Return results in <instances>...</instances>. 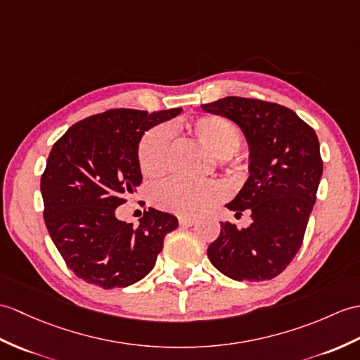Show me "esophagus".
I'll return each instance as SVG.
<instances>
[{
    "label": "esophagus",
    "instance_id": "esophagus-1",
    "mask_svg": "<svg viewBox=\"0 0 360 360\" xmlns=\"http://www.w3.org/2000/svg\"><path fill=\"white\" fill-rule=\"evenodd\" d=\"M196 221L193 218H179V225L181 227H191Z\"/></svg>",
    "mask_w": 360,
    "mask_h": 360
}]
</instances>
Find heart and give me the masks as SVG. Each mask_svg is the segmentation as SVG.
Masks as SVG:
<instances>
[{
  "label": "heart",
  "mask_w": 360,
  "mask_h": 360,
  "mask_svg": "<svg viewBox=\"0 0 360 360\" xmlns=\"http://www.w3.org/2000/svg\"><path fill=\"white\" fill-rule=\"evenodd\" d=\"M187 131L208 153L214 164L221 167H238L239 160L231 155L242 144V131L229 118L207 115L187 124ZM170 135L165 127H156L142 136L138 147V164L142 174L156 178L167 169L169 162ZM219 199V188L213 182H188L172 179L161 184L153 191L155 204L165 212L179 216H198L212 208Z\"/></svg>",
  "instance_id": "heart-1"
}]
</instances>
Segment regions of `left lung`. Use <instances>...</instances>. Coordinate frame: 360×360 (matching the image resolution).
Listing matches in <instances>:
<instances>
[{
  "label": "left lung",
  "instance_id": "8db88e82",
  "mask_svg": "<svg viewBox=\"0 0 360 360\" xmlns=\"http://www.w3.org/2000/svg\"><path fill=\"white\" fill-rule=\"evenodd\" d=\"M208 113L235 121L250 146V176L227 208L252 216L247 229L221 222L207 248L210 262L235 281H270L302 245L323 164L316 131L281 104L227 96L202 104Z\"/></svg>",
  "mask_w": 360,
  "mask_h": 360
}]
</instances>
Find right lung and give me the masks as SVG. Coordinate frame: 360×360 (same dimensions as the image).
Listing matches in <instances>:
<instances>
[{"instance_id": "1", "label": "right lung", "mask_w": 360, "mask_h": 360, "mask_svg": "<svg viewBox=\"0 0 360 360\" xmlns=\"http://www.w3.org/2000/svg\"><path fill=\"white\" fill-rule=\"evenodd\" d=\"M179 113L110 108L73 124L50 150L41 174L44 222L79 279L108 290L152 271L178 219L148 208L133 227L116 219L115 210L142 182L138 146L144 131Z\"/></svg>"}]
</instances>
